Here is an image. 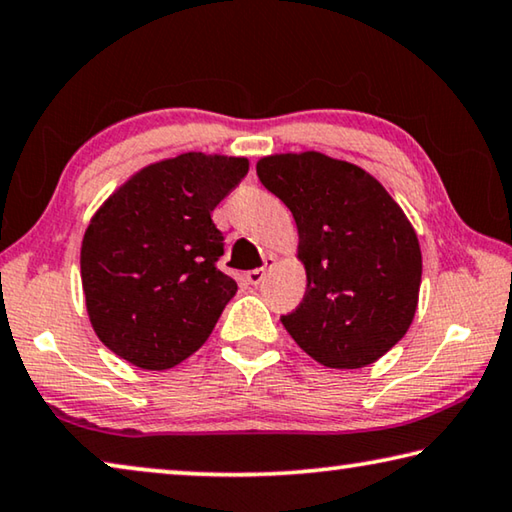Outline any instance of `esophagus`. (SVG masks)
<instances>
[{"label":"esophagus","mask_w":512,"mask_h":512,"mask_svg":"<svg viewBox=\"0 0 512 512\" xmlns=\"http://www.w3.org/2000/svg\"><path fill=\"white\" fill-rule=\"evenodd\" d=\"M274 263H276V256H267V258H265V267H258V270L245 272V279L251 283V286H258V283H261V281L265 279L267 270H270V267H274Z\"/></svg>","instance_id":"34e87169"}]
</instances>
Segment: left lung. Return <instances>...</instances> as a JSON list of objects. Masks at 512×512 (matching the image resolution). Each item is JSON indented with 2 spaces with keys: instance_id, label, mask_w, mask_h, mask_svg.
Here are the masks:
<instances>
[{
  "instance_id": "1",
  "label": "left lung",
  "mask_w": 512,
  "mask_h": 512,
  "mask_svg": "<svg viewBox=\"0 0 512 512\" xmlns=\"http://www.w3.org/2000/svg\"><path fill=\"white\" fill-rule=\"evenodd\" d=\"M263 186L290 208L306 295L281 322L331 370H360L404 338L417 311L422 249L370 172L320 152L263 156Z\"/></svg>"
}]
</instances>
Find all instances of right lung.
I'll return each instance as SVG.
<instances>
[{
    "label": "right lung",
    "mask_w": 512,
    "mask_h": 512,
    "mask_svg": "<svg viewBox=\"0 0 512 512\" xmlns=\"http://www.w3.org/2000/svg\"><path fill=\"white\" fill-rule=\"evenodd\" d=\"M245 156L186 152L142 167L92 215L81 242V286L92 329L140 370L195 354L238 283L213 208L247 177Z\"/></svg>",
    "instance_id": "obj_1"
}]
</instances>
